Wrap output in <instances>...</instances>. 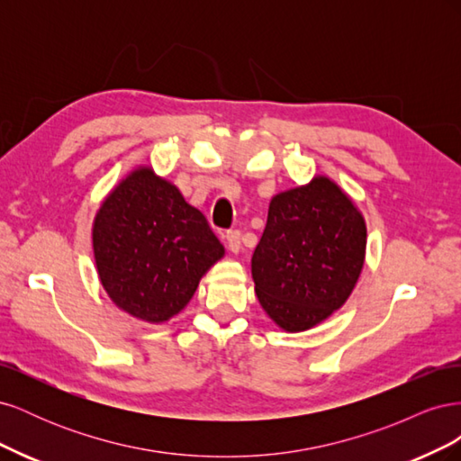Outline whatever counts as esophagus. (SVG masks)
<instances>
[{
  "label": "esophagus",
  "mask_w": 461,
  "mask_h": 461,
  "mask_svg": "<svg viewBox=\"0 0 461 461\" xmlns=\"http://www.w3.org/2000/svg\"><path fill=\"white\" fill-rule=\"evenodd\" d=\"M225 239H227V244H229V249L230 252H234V254H239L240 252V246H242V242H240V230H229L227 234H225Z\"/></svg>",
  "instance_id": "1"
}]
</instances>
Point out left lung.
<instances>
[{"label": "left lung", "instance_id": "left-lung-1", "mask_svg": "<svg viewBox=\"0 0 461 461\" xmlns=\"http://www.w3.org/2000/svg\"><path fill=\"white\" fill-rule=\"evenodd\" d=\"M366 239L364 217L329 178L276 194L252 258L261 308L290 332L321 323L354 290Z\"/></svg>", "mask_w": 461, "mask_h": 461}]
</instances>
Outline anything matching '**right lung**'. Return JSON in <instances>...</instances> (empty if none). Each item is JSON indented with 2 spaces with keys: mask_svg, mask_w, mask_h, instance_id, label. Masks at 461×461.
Returning <instances> with one entry per match:
<instances>
[{
  "mask_svg": "<svg viewBox=\"0 0 461 461\" xmlns=\"http://www.w3.org/2000/svg\"><path fill=\"white\" fill-rule=\"evenodd\" d=\"M92 236L109 298L149 323L183 310L202 275L225 254L200 209L148 167L109 194Z\"/></svg>",
  "mask_w": 461,
  "mask_h": 461,
  "instance_id": "1",
  "label": "right lung"
}]
</instances>
